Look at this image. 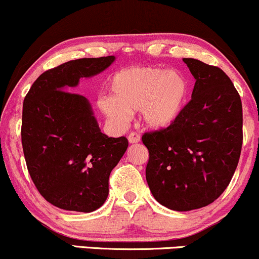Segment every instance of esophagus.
<instances>
[{
	"label": "esophagus",
	"instance_id": "1",
	"mask_svg": "<svg viewBox=\"0 0 259 259\" xmlns=\"http://www.w3.org/2000/svg\"><path fill=\"white\" fill-rule=\"evenodd\" d=\"M127 140H129L130 144H138V142H140V140H141V138H140V135L138 133H130L129 136H127Z\"/></svg>",
	"mask_w": 259,
	"mask_h": 259
}]
</instances>
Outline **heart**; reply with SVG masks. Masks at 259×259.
<instances>
[{
  "label": "heart",
  "mask_w": 259,
  "mask_h": 259,
  "mask_svg": "<svg viewBox=\"0 0 259 259\" xmlns=\"http://www.w3.org/2000/svg\"><path fill=\"white\" fill-rule=\"evenodd\" d=\"M111 97H102L103 114L118 126L129 123L132 113L141 111L150 129L160 130L179 119L186 106L189 82L178 70L152 65H134L113 75Z\"/></svg>",
  "instance_id": "heart-1"
}]
</instances>
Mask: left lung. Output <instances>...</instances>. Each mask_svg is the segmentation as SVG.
I'll list each match as a JSON object with an SVG mask.
<instances>
[{
  "instance_id": "8db88e82",
  "label": "left lung",
  "mask_w": 259,
  "mask_h": 259,
  "mask_svg": "<svg viewBox=\"0 0 259 259\" xmlns=\"http://www.w3.org/2000/svg\"><path fill=\"white\" fill-rule=\"evenodd\" d=\"M196 80L179 119L145 133L146 180L153 197L178 212L214 202L227 189L242 147V103L221 68L184 58Z\"/></svg>"
}]
</instances>
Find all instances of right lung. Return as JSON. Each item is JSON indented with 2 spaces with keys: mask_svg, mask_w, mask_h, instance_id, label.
<instances>
[{
  "mask_svg": "<svg viewBox=\"0 0 259 259\" xmlns=\"http://www.w3.org/2000/svg\"><path fill=\"white\" fill-rule=\"evenodd\" d=\"M114 59L81 58L46 70L24 99L26 167L41 196L61 209L89 213L102 206L109 174L129 145L125 136L101 133L89 100L68 91L81 78L103 72Z\"/></svg>",
  "mask_w": 259,
  "mask_h": 259,
  "instance_id": "add662e5",
  "label": "right lung"
}]
</instances>
